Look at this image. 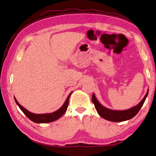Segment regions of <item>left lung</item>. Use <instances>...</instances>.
<instances>
[{
  "instance_id": "left-lung-1",
  "label": "left lung",
  "mask_w": 156,
  "mask_h": 156,
  "mask_svg": "<svg viewBox=\"0 0 156 156\" xmlns=\"http://www.w3.org/2000/svg\"><path fill=\"white\" fill-rule=\"evenodd\" d=\"M149 92V90L147 92L145 96L142 99L137 105L134 106V107H132L126 110H112L110 108H108L107 107L102 106L96 99L95 94H93L92 97V101L94 104L95 108L98 112V115L102 118H104L108 121L113 122H120L126 121V120H129L134 117L139 112L140 108L142 107L144 102L145 101V99L147 97Z\"/></svg>"
}]
</instances>
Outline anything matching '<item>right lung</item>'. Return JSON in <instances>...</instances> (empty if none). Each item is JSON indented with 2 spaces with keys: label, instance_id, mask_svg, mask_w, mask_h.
<instances>
[{
  "label": "right lung",
  "instance_id": "right-lung-1",
  "mask_svg": "<svg viewBox=\"0 0 156 156\" xmlns=\"http://www.w3.org/2000/svg\"><path fill=\"white\" fill-rule=\"evenodd\" d=\"M72 92H71L69 94L65 102H64V103L59 108V109H58L57 111H54V112L50 113L36 114V113L30 112V111H28L27 109H26L24 107H22V106L20 105L18 102H17V101L15 97H14V99H15V101L16 102V104L18 105V107H20V109L22 110V112L26 115V116L27 117L28 119H30L31 121H32L33 122L38 123V124H45V123L54 122L55 120L60 118V117L63 115L64 113H65L67 110V107H68V105H69V98Z\"/></svg>",
  "mask_w": 156,
  "mask_h": 156
}]
</instances>
